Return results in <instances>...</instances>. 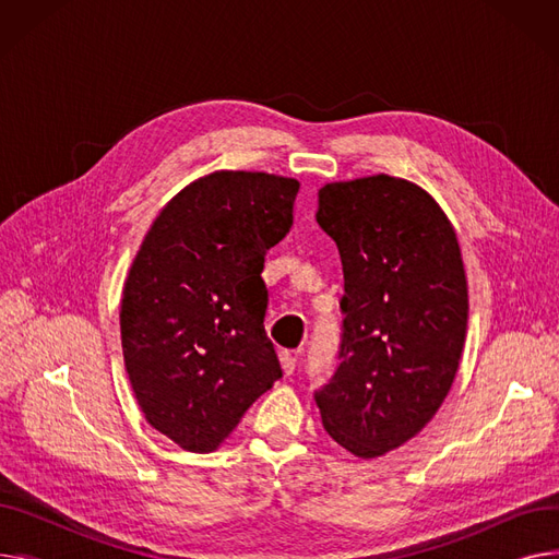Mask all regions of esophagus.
Instances as JSON below:
<instances>
[{
	"label": "esophagus",
	"instance_id": "34e87169",
	"mask_svg": "<svg viewBox=\"0 0 559 559\" xmlns=\"http://www.w3.org/2000/svg\"><path fill=\"white\" fill-rule=\"evenodd\" d=\"M278 360H281V367H283V373L285 376H289L292 371H295V367H297V358L289 354V350H281L278 354Z\"/></svg>",
	"mask_w": 559,
	"mask_h": 559
}]
</instances>
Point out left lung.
<instances>
[{
	"label": "left lung",
	"instance_id": "left-lung-1",
	"mask_svg": "<svg viewBox=\"0 0 559 559\" xmlns=\"http://www.w3.org/2000/svg\"><path fill=\"white\" fill-rule=\"evenodd\" d=\"M317 224L344 272L340 367L314 392L326 432L356 457L413 439L444 403L468 317L453 224L419 186L376 174L319 190Z\"/></svg>",
	"mask_w": 559,
	"mask_h": 559
}]
</instances>
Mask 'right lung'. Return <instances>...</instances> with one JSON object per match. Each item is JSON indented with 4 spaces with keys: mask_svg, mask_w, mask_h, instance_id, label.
<instances>
[{
    "mask_svg": "<svg viewBox=\"0 0 559 559\" xmlns=\"http://www.w3.org/2000/svg\"><path fill=\"white\" fill-rule=\"evenodd\" d=\"M297 179L213 171L154 219L122 292L124 367L144 419L211 453L283 376L264 333V255L292 228Z\"/></svg>",
    "mask_w": 559,
    "mask_h": 559,
    "instance_id": "1",
    "label": "right lung"
}]
</instances>
